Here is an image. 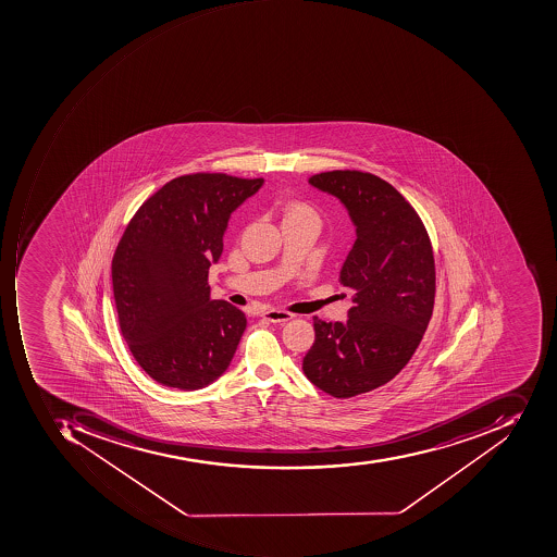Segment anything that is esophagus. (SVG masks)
I'll return each mask as SVG.
<instances>
[{"label":"esophagus","instance_id":"34e87169","mask_svg":"<svg viewBox=\"0 0 557 557\" xmlns=\"http://www.w3.org/2000/svg\"><path fill=\"white\" fill-rule=\"evenodd\" d=\"M262 317H264L268 322L284 323L292 320L295 314L286 310H280V308H268V310L262 313Z\"/></svg>","mask_w":557,"mask_h":557}]
</instances>
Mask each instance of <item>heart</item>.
Listing matches in <instances>:
<instances>
[{"label":"heart","mask_w":557,"mask_h":557,"mask_svg":"<svg viewBox=\"0 0 557 557\" xmlns=\"http://www.w3.org/2000/svg\"><path fill=\"white\" fill-rule=\"evenodd\" d=\"M286 215H314L313 210L304 203H293L288 207Z\"/></svg>","instance_id":"heart-1"}]
</instances>
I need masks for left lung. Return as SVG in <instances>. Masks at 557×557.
Wrapping results in <instances>:
<instances>
[{"instance_id": "left-lung-1", "label": "left lung", "mask_w": 557, "mask_h": 557, "mask_svg": "<svg viewBox=\"0 0 557 557\" xmlns=\"http://www.w3.org/2000/svg\"><path fill=\"white\" fill-rule=\"evenodd\" d=\"M349 211L356 240L341 269L352 289L346 323L313 317L305 376L335 398L383 386L410 361L434 311L435 261L419 213L389 183L362 171L308 180Z\"/></svg>"}]
</instances>
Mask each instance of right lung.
Segmentation results:
<instances>
[{
	"mask_svg": "<svg viewBox=\"0 0 557 557\" xmlns=\"http://www.w3.org/2000/svg\"><path fill=\"white\" fill-rule=\"evenodd\" d=\"M262 183L223 173L174 177L123 232L112 261L120 331L153 381L189 392L231 366L247 319L210 298L208 269L222 256L232 211Z\"/></svg>",
	"mask_w": 557,
	"mask_h": 557,
	"instance_id": "1",
	"label": "right lung"
}]
</instances>
